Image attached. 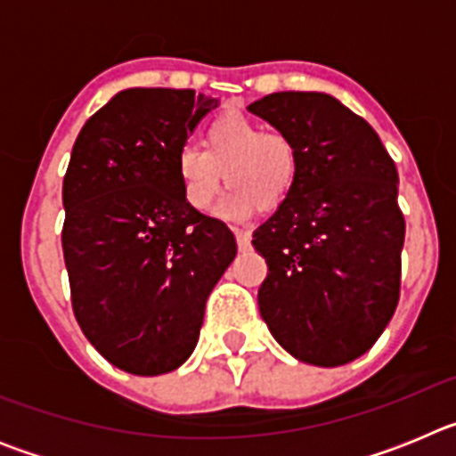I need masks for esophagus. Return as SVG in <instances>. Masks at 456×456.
<instances>
[{
  "label": "esophagus",
  "mask_w": 456,
  "mask_h": 456,
  "mask_svg": "<svg viewBox=\"0 0 456 456\" xmlns=\"http://www.w3.org/2000/svg\"><path fill=\"white\" fill-rule=\"evenodd\" d=\"M235 240H237V247H240V251H247V248H251V232L248 231L235 228Z\"/></svg>",
  "instance_id": "esophagus-1"
}]
</instances>
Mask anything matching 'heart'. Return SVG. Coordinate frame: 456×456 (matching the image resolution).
Wrapping results in <instances>:
<instances>
[{"label": "heart", "mask_w": 456, "mask_h": 456, "mask_svg": "<svg viewBox=\"0 0 456 456\" xmlns=\"http://www.w3.org/2000/svg\"><path fill=\"white\" fill-rule=\"evenodd\" d=\"M173 168L184 203L193 212L212 208L225 173L232 191L221 212L247 216L256 208L272 209L283 203L297 180L299 151L285 132L263 130L247 116L225 114L208 125L203 151L183 146Z\"/></svg>", "instance_id": "1"}]
</instances>
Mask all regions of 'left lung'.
Segmentation results:
<instances>
[{"instance_id":"1","label":"left lung","mask_w":456,"mask_h":456,"mask_svg":"<svg viewBox=\"0 0 456 456\" xmlns=\"http://www.w3.org/2000/svg\"><path fill=\"white\" fill-rule=\"evenodd\" d=\"M248 111L299 151L292 191L253 232L269 267L260 315L294 358L338 368L372 347L400 301L397 168L368 120L333 95L272 93Z\"/></svg>"}]
</instances>
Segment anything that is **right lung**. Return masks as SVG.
<instances>
[{
    "label": "right lung",
    "mask_w": 456,
    "mask_h": 456,
    "mask_svg": "<svg viewBox=\"0 0 456 456\" xmlns=\"http://www.w3.org/2000/svg\"><path fill=\"white\" fill-rule=\"evenodd\" d=\"M216 104L191 88H127L72 146L61 232L72 310L93 347L130 374L191 356L205 301L235 260V235L184 203L173 168Z\"/></svg>",
    "instance_id": "1"
}]
</instances>
